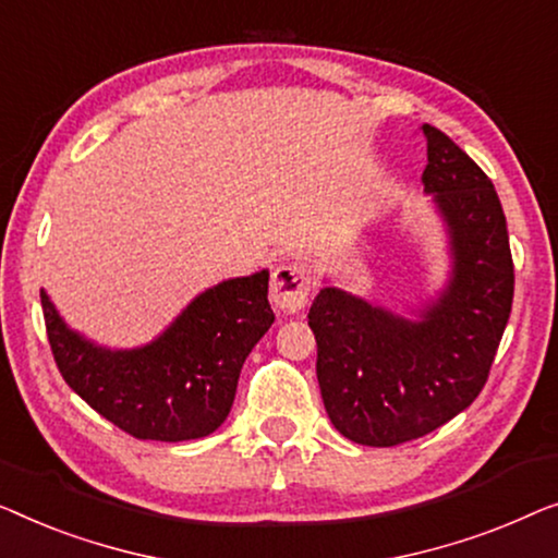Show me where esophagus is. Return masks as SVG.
<instances>
[{"mask_svg": "<svg viewBox=\"0 0 558 558\" xmlns=\"http://www.w3.org/2000/svg\"><path fill=\"white\" fill-rule=\"evenodd\" d=\"M311 276L301 263L278 265L270 278V298L282 313H298L308 301Z\"/></svg>", "mask_w": 558, "mask_h": 558, "instance_id": "obj_1", "label": "esophagus"}]
</instances>
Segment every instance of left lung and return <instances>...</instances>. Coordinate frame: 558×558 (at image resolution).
Segmentation results:
<instances>
[{
    "label": "left lung",
    "mask_w": 558,
    "mask_h": 558,
    "mask_svg": "<svg viewBox=\"0 0 558 558\" xmlns=\"http://www.w3.org/2000/svg\"><path fill=\"white\" fill-rule=\"evenodd\" d=\"M422 186L450 238L452 270L420 320L347 290L320 288L308 326L318 387L333 427L351 442L391 447L450 422L481 395L513 303L506 215L485 171L435 125H422Z\"/></svg>",
    "instance_id": "left-lung-1"
}]
</instances>
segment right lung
I'll use <instances>...</instances> for the list:
<instances>
[{
  "label": "right lung",
  "mask_w": 558,
  "mask_h": 558,
  "mask_svg": "<svg viewBox=\"0 0 558 558\" xmlns=\"http://www.w3.org/2000/svg\"><path fill=\"white\" fill-rule=\"evenodd\" d=\"M268 278L270 272L260 270L217 282L151 343L121 351L68 328L43 288L54 364L77 397L136 439L207 437L230 414L240 368L276 320Z\"/></svg>",
  "instance_id": "add662e5"
}]
</instances>
